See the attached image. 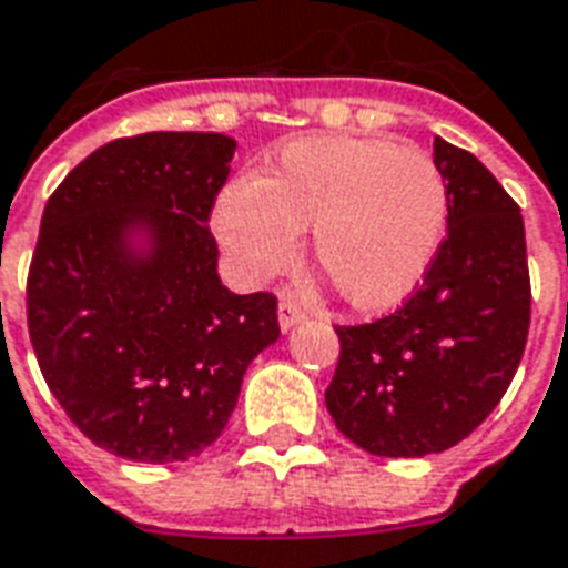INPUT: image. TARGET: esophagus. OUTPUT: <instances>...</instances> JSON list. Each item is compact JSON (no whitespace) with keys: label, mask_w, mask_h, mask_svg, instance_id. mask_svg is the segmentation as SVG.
I'll list each match as a JSON object with an SVG mask.
<instances>
[{"label":"esophagus","mask_w":568,"mask_h":568,"mask_svg":"<svg viewBox=\"0 0 568 568\" xmlns=\"http://www.w3.org/2000/svg\"><path fill=\"white\" fill-rule=\"evenodd\" d=\"M304 318L306 310L297 304L295 297H283V301H280V327H283V331H292V327H295L297 322H304Z\"/></svg>","instance_id":"1"}]
</instances>
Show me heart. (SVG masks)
Listing matches in <instances>:
<instances>
[{"label":"heart","instance_id":"1","mask_svg":"<svg viewBox=\"0 0 568 568\" xmlns=\"http://www.w3.org/2000/svg\"><path fill=\"white\" fill-rule=\"evenodd\" d=\"M339 297L382 313L413 295L448 225V186L422 150L367 138H301L264 178L234 180L216 234L234 271L264 283L295 262L304 229Z\"/></svg>","mask_w":568,"mask_h":568}]
</instances>
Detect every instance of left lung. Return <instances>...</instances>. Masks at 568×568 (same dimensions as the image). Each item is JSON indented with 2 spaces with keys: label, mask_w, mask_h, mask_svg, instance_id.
I'll list each match as a JSON object with an SVG mask.
<instances>
[{
  "label": "left lung",
  "mask_w": 568,
  "mask_h": 568,
  "mask_svg": "<svg viewBox=\"0 0 568 568\" xmlns=\"http://www.w3.org/2000/svg\"><path fill=\"white\" fill-rule=\"evenodd\" d=\"M448 231L424 283L369 325H339L325 390L337 430L379 457L452 448L503 400L530 331L524 216L476 155L443 138Z\"/></svg>",
  "instance_id": "obj_1"
}]
</instances>
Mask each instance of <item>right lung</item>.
Wrapping results in <instances>:
<instances>
[{"label":"right lung","instance_id":"obj_1","mask_svg":"<svg viewBox=\"0 0 568 568\" xmlns=\"http://www.w3.org/2000/svg\"><path fill=\"white\" fill-rule=\"evenodd\" d=\"M234 141L146 132L99 146L48 199L27 280L29 339L87 439L174 464L225 430L252 358L280 337L271 292L216 273L210 210Z\"/></svg>","mask_w":568,"mask_h":568}]
</instances>
